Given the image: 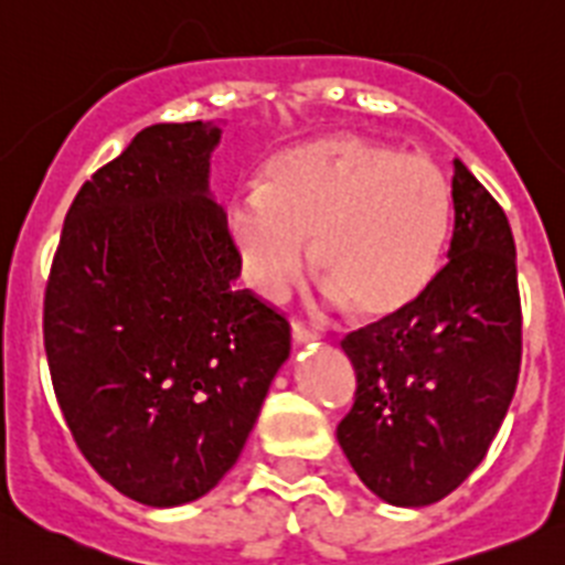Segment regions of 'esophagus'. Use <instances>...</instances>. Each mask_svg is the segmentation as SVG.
Segmentation results:
<instances>
[{"instance_id":"1","label":"esophagus","mask_w":565,"mask_h":565,"mask_svg":"<svg viewBox=\"0 0 565 565\" xmlns=\"http://www.w3.org/2000/svg\"><path fill=\"white\" fill-rule=\"evenodd\" d=\"M292 340L295 342H312V340H318V334H315V331L309 329L303 320H292Z\"/></svg>"}]
</instances>
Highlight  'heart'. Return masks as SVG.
I'll use <instances>...</instances> for the list:
<instances>
[{
	"label": "heart",
	"mask_w": 565,
	"mask_h": 565,
	"mask_svg": "<svg viewBox=\"0 0 565 565\" xmlns=\"http://www.w3.org/2000/svg\"><path fill=\"white\" fill-rule=\"evenodd\" d=\"M451 228V189L431 158L362 136H329L267 163L228 205V234L258 295L281 300L315 270L362 318L420 298Z\"/></svg>",
	"instance_id": "heart-1"
}]
</instances>
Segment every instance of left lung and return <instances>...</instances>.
<instances>
[{
	"label": "left lung",
	"instance_id": "obj_1",
	"mask_svg": "<svg viewBox=\"0 0 565 565\" xmlns=\"http://www.w3.org/2000/svg\"><path fill=\"white\" fill-rule=\"evenodd\" d=\"M449 262L404 312L342 340L354 404L337 440L362 482L398 508L449 497L488 455L521 371V295L502 205L455 161Z\"/></svg>",
	"mask_w": 565,
	"mask_h": 565
}]
</instances>
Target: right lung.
Returning a JSON list of instances; mask_svg holds the SVG:
<instances>
[{
    "label": "right lung",
    "mask_w": 565,
    "mask_h": 565,
    "mask_svg": "<svg viewBox=\"0 0 565 565\" xmlns=\"http://www.w3.org/2000/svg\"><path fill=\"white\" fill-rule=\"evenodd\" d=\"M220 130L152 125L72 200L44 289L63 420L119 493L175 508L239 460L289 320L236 289L228 214L205 192Z\"/></svg>",
    "instance_id": "add662e5"
}]
</instances>
